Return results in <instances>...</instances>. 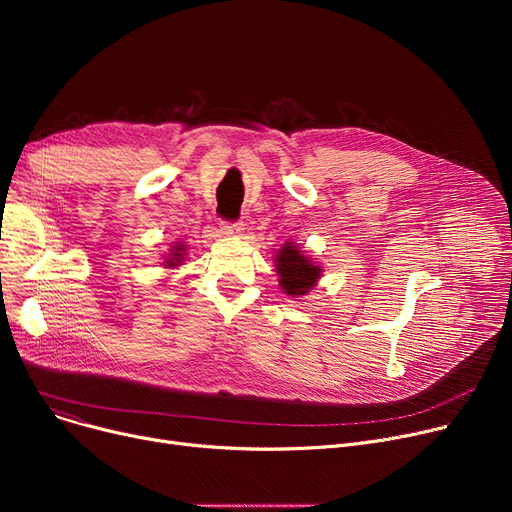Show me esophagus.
Segmentation results:
<instances>
[{
	"instance_id": "1",
	"label": "esophagus",
	"mask_w": 512,
	"mask_h": 512,
	"mask_svg": "<svg viewBox=\"0 0 512 512\" xmlns=\"http://www.w3.org/2000/svg\"><path fill=\"white\" fill-rule=\"evenodd\" d=\"M242 230H245V226H242V222H236V224L222 222V224H220V232L226 234V236H238Z\"/></svg>"
}]
</instances>
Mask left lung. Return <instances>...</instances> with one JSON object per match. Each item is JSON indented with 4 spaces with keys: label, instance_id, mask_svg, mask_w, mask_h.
<instances>
[{
    "label": "left lung",
    "instance_id": "1",
    "mask_svg": "<svg viewBox=\"0 0 512 512\" xmlns=\"http://www.w3.org/2000/svg\"><path fill=\"white\" fill-rule=\"evenodd\" d=\"M274 267L282 292L292 299L309 294L321 280V272H324L317 261L305 255V251H301V247L290 240L276 251Z\"/></svg>",
    "mask_w": 512,
    "mask_h": 512
}]
</instances>
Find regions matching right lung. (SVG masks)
I'll return each mask as SVG.
<instances>
[{
	"instance_id": "obj_1",
	"label": "right lung",
	"mask_w": 512,
	"mask_h": 512,
	"mask_svg": "<svg viewBox=\"0 0 512 512\" xmlns=\"http://www.w3.org/2000/svg\"><path fill=\"white\" fill-rule=\"evenodd\" d=\"M184 257H186V245H184V242L176 240V242H172V245H170V249L164 255V261H161V265H164L166 270H176V267L182 265Z\"/></svg>"
}]
</instances>
